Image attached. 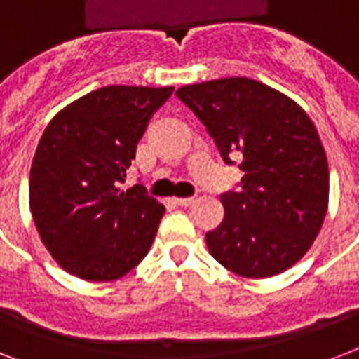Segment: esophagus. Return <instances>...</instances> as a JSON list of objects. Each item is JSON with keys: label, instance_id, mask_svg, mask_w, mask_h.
<instances>
[{"label": "esophagus", "instance_id": "34e87169", "mask_svg": "<svg viewBox=\"0 0 359 359\" xmlns=\"http://www.w3.org/2000/svg\"><path fill=\"white\" fill-rule=\"evenodd\" d=\"M173 201L177 203L179 207H190L191 203L196 201V199H194V197H175Z\"/></svg>", "mask_w": 359, "mask_h": 359}]
</instances>
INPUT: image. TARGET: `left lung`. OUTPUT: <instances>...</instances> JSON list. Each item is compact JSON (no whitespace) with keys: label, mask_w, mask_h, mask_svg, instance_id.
Masks as SVG:
<instances>
[{"label":"left lung","mask_w":359,"mask_h":359,"mask_svg":"<svg viewBox=\"0 0 359 359\" xmlns=\"http://www.w3.org/2000/svg\"><path fill=\"white\" fill-rule=\"evenodd\" d=\"M177 97L207 126L225 162L242 158V190L222 197L224 222L205 236L210 255L250 279L294 266L320 233L330 199L328 158L309 115L242 76L184 86Z\"/></svg>","instance_id":"8db88e82"}]
</instances>
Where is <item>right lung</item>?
I'll return each instance as SVG.
<instances>
[{"label": "right lung", "mask_w": 359, "mask_h": 359, "mask_svg": "<svg viewBox=\"0 0 359 359\" xmlns=\"http://www.w3.org/2000/svg\"><path fill=\"white\" fill-rule=\"evenodd\" d=\"M173 87L108 86L65 106L42 132L29 175V210L59 266L115 281L149 253L165 207L135 184L121 190L151 115Z\"/></svg>", "instance_id": "obj_1"}]
</instances>
